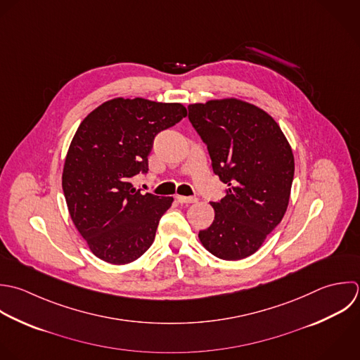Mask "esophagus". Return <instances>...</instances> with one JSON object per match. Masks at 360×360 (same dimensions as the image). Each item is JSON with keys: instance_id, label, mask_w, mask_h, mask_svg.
<instances>
[{"instance_id": "1", "label": "esophagus", "mask_w": 360, "mask_h": 360, "mask_svg": "<svg viewBox=\"0 0 360 360\" xmlns=\"http://www.w3.org/2000/svg\"><path fill=\"white\" fill-rule=\"evenodd\" d=\"M176 200H178L179 203H185V205H189V203H195V202H198V199H196V198H191V196H181V195H178V196H176Z\"/></svg>"}]
</instances>
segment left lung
I'll use <instances>...</instances> for the list:
<instances>
[{"instance_id": "1", "label": "left lung", "mask_w": 360, "mask_h": 360, "mask_svg": "<svg viewBox=\"0 0 360 360\" xmlns=\"http://www.w3.org/2000/svg\"><path fill=\"white\" fill-rule=\"evenodd\" d=\"M188 110L213 172L227 184L226 196L212 202L214 220L199 240L220 259L247 258L286 213L295 176L292 147L275 119L252 103L227 98L192 103Z\"/></svg>"}]
</instances>
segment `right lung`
Listing matches in <instances>:
<instances>
[{
    "instance_id": "add662e5",
    "label": "right lung",
    "mask_w": 360,
    "mask_h": 360,
    "mask_svg": "<svg viewBox=\"0 0 360 360\" xmlns=\"http://www.w3.org/2000/svg\"><path fill=\"white\" fill-rule=\"evenodd\" d=\"M186 115L182 103L115 98L78 126L61 184L71 220L99 259L124 265L151 247L174 198L141 195L130 179L148 171L154 137Z\"/></svg>"
}]
</instances>
